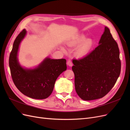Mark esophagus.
I'll return each instance as SVG.
<instances>
[{
	"label": "esophagus",
	"mask_w": 130,
	"mask_h": 130,
	"mask_svg": "<svg viewBox=\"0 0 130 130\" xmlns=\"http://www.w3.org/2000/svg\"><path fill=\"white\" fill-rule=\"evenodd\" d=\"M67 64H68L69 66H70V67L72 66H73V63H72V61L69 60L68 61V62H67Z\"/></svg>",
	"instance_id": "34e87169"
}]
</instances>
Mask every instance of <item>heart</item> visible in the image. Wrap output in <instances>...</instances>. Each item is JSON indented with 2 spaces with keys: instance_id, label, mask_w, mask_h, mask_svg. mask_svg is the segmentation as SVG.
Listing matches in <instances>:
<instances>
[{
  "instance_id": "heart-1",
  "label": "heart",
  "mask_w": 130,
  "mask_h": 130,
  "mask_svg": "<svg viewBox=\"0 0 130 130\" xmlns=\"http://www.w3.org/2000/svg\"><path fill=\"white\" fill-rule=\"evenodd\" d=\"M67 44L71 48H74L80 44L76 49L75 55L77 57H81L85 56L88 53L93 46V42L90 39L86 40L85 35H81L72 38L67 42ZM63 50L64 51V49H63Z\"/></svg>"
}]
</instances>
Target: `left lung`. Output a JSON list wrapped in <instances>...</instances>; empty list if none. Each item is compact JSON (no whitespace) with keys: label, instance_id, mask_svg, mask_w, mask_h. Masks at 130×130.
Listing matches in <instances>:
<instances>
[{"label":"left lung","instance_id":"obj_1","mask_svg":"<svg viewBox=\"0 0 130 130\" xmlns=\"http://www.w3.org/2000/svg\"><path fill=\"white\" fill-rule=\"evenodd\" d=\"M99 45L85 57L73 60L75 88L84 100L105 96L115 86L121 71L119 49L117 42L105 27Z\"/></svg>","mask_w":130,"mask_h":130}]
</instances>
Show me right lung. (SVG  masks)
Here are the masks:
<instances>
[{
    "mask_svg": "<svg viewBox=\"0 0 130 130\" xmlns=\"http://www.w3.org/2000/svg\"><path fill=\"white\" fill-rule=\"evenodd\" d=\"M26 33L23 29L13 42L9 57L11 77L16 87L25 95L35 99H46L52 93L57 78L67 69L66 60L46 58L36 68H22L17 56L19 44Z\"/></svg>",
    "mask_w": 130,
    "mask_h": 130,
    "instance_id": "obj_1",
    "label": "right lung"
}]
</instances>
